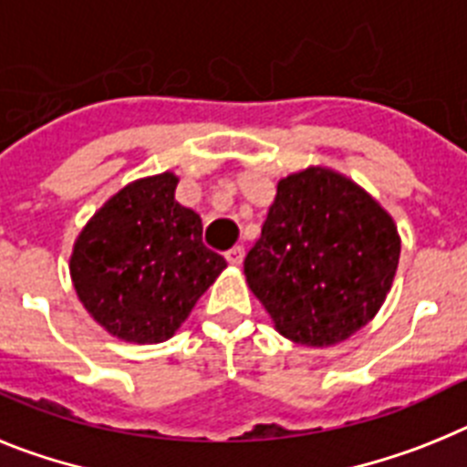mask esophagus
I'll return each instance as SVG.
<instances>
[{
	"mask_svg": "<svg viewBox=\"0 0 467 467\" xmlns=\"http://www.w3.org/2000/svg\"><path fill=\"white\" fill-rule=\"evenodd\" d=\"M225 261L230 265H242V261H244V246H233L230 251H225Z\"/></svg>",
	"mask_w": 467,
	"mask_h": 467,
	"instance_id": "1",
	"label": "esophagus"
}]
</instances>
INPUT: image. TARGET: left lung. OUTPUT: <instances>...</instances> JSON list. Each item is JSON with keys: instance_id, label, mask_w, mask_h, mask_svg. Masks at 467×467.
Masks as SVG:
<instances>
[{"instance_id": "1", "label": "left lung", "mask_w": 467, "mask_h": 467, "mask_svg": "<svg viewBox=\"0 0 467 467\" xmlns=\"http://www.w3.org/2000/svg\"><path fill=\"white\" fill-rule=\"evenodd\" d=\"M400 251L395 221L362 185L307 166L279 178L244 275L284 338L329 348L376 317Z\"/></svg>"}]
</instances>
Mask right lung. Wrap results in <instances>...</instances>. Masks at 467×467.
<instances>
[{"mask_svg": "<svg viewBox=\"0 0 467 467\" xmlns=\"http://www.w3.org/2000/svg\"><path fill=\"white\" fill-rule=\"evenodd\" d=\"M171 171L138 178L105 202L75 239L77 298L115 338L169 340L228 267L202 244V218L176 202Z\"/></svg>", "mask_w": 467, "mask_h": 467, "instance_id": "1", "label": "right lung"}]
</instances>
